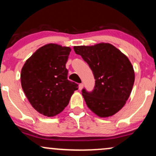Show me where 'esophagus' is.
Masks as SVG:
<instances>
[{
    "label": "esophagus",
    "mask_w": 156,
    "mask_h": 156,
    "mask_svg": "<svg viewBox=\"0 0 156 156\" xmlns=\"http://www.w3.org/2000/svg\"><path fill=\"white\" fill-rule=\"evenodd\" d=\"M83 87V83H80L79 86H78V88H79V90H81Z\"/></svg>",
    "instance_id": "esophagus-1"
}]
</instances>
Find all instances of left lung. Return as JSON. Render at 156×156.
I'll return each mask as SVG.
<instances>
[{
    "label": "left lung",
    "instance_id": "8db88e82",
    "mask_svg": "<svg viewBox=\"0 0 156 156\" xmlns=\"http://www.w3.org/2000/svg\"><path fill=\"white\" fill-rule=\"evenodd\" d=\"M73 49L89 64L95 79L92 92L82 90L88 108L100 117L114 115L125 105L133 87L135 73L130 60L109 43Z\"/></svg>",
    "mask_w": 156,
    "mask_h": 156
}]
</instances>
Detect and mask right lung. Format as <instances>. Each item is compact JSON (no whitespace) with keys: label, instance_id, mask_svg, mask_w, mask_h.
Instances as JSON below:
<instances>
[{"label":"right lung","instance_id":"add662e5","mask_svg":"<svg viewBox=\"0 0 156 156\" xmlns=\"http://www.w3.org/2000/svg\"><path fill=\"white\" fill-rule=\"evenodd\" d=\"M71 48L50 43L37 50L21 69V86L39 114L54 117L69 104L78 85L67 79L66 63Z\"/></svg>","mask_w":156,"mask_h":156}]
</instances>
